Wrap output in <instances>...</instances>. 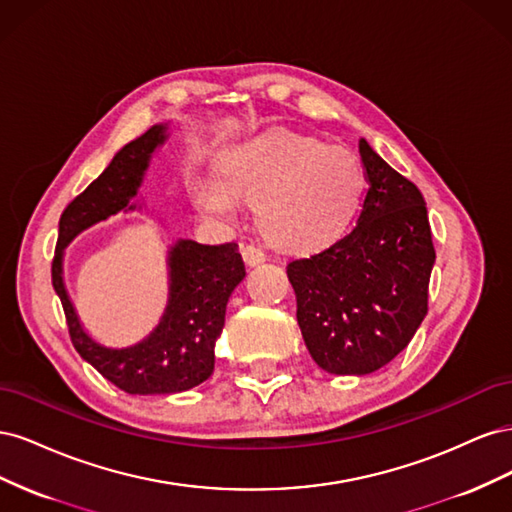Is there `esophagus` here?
<instances>
[{"mask_svg":"<svg viewBox=\"0 0 512 512\" xmlns=\"http://www.w3.org/2000/svg\"><path fill=\"white\" fill-rule=\"evenodd\" d=\"M241 254H243L245 265H250V267H256V265H260V262L267 260V254L262 252L260 247H256V245H245L243 250H241Z\"/></svg>","mask_w":512,"mask_h":512,"instance_id":"34e87169","label":"esophagus"}]
</instances>
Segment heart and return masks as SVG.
<instances>
[{
	"label": "heart",
	"instance_id": "1",
	"mask_svg": "<svg viewBox=\"0 0 512 512\" xmlns=\"http://www.w3.org/2000/svg\"><path fill=\"white\" fill-rule=\"evenodd\" d=\"M220 172L194 183V205L222 222L237 218L241 200L256 205L262 235L288 252L318 250L342 237L365 194V170L354 151L290 132L237 145Z\"/></svg>",
	"mask_w": 512,
	"mask_h": 512
}]
</instances>
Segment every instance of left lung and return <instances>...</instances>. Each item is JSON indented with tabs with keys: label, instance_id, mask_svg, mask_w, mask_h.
Wrapping results in <instances>:
<instances>
[{
	"label": "left lung",
	"instance_id": "obj_1",
	"mask_svg": "<svg viewBox=\"0 0 512 512\" xmlns=\"http://www.w3.org/2000/svg\"><path fill=\"white\" fill-rule=\"evenodd\" d=\"M369 188L356 226L286 273L312 359L329 374L365 376L404 350L427 314L436 252L421 190L359 141Z\"/></svg>",
	"mask_w": 512,
	"mask_h": 512
}]
</instances>
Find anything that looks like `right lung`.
<instances>
[{
  "label": "right lung",
  "mask_w": 512,
  "mask_h": 512,
  "mask_svg": "<svg viewBox=\"0 0 512 512\" xmlns=\"http://www.w3.org/2000/svg\"><path fill=\"white\" fill-rule=\"evenodd\" d=\"M168 138V123H156L121 147L104 173L61 213L53 258V288L64 305L72 344L100 374L130 395H173L190 391L213 374L215 342L224 329L232 290L245 277L237 243L209 245L179 237L168 245V301L147 337L126 348H111L91 337L76 314L64 282L66 247L83 230L121 211H141L134 203L153 153Z\"/></svg>",
  "instance_id": "right-lung-1"
}]
</instances>
